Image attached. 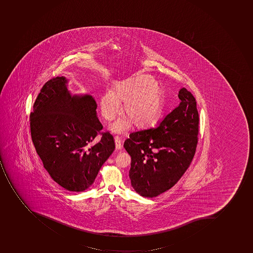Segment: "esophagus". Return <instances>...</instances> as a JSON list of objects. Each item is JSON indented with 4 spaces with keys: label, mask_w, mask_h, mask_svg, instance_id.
Masks as SVG:
<instances>
[{
    "label": "esophagus",
    "mask_w": 253,
    "mask_h": 253,
    "mask_svg": "<svg viewBox=\"0 0 253 253\" xmlns=\"http://www.w3.org/2000/svg\"><path fill=\"white\" fill-rule=\"evenodd\" d=\"M115 148L118 151H120L122 149V143L121 140L119 139V138H115Z\"/></svg>",
    "instance_id": "esophagus-1"
}]
</instances>
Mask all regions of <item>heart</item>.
<instances>
[{
	"instance_id": "heart-1",
	"label": "heart",
	"mask_w": 253,
	"mask_h": 253,
	"mask_svg": "<svg viewBox=\"0 0 253 253\" xmlns=\"http://www.w3.org/2000/svg\"><path fill=\"white\" fill-rule=\"evenodd\" d=\"M127 116L120 118L110 126L115 134H124L133 123L144 127L157 121L164 106V94L157 82L151 76L142 75L115 85L114 90L106 89L99 98L103 119L112 121L122 111Z\"/></svg>"
}]
</instances>
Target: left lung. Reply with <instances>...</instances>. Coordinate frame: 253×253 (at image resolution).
Wrapping results in <instances>:
<instances>
[{"instance_id":"8db88e82","label":"left lung","mask_w":253,"mask_h":253,"mask_svg":"<svg viewBox=\"0 0 253 253\" xmlns=\"http://www.w3.org/2000/svg\"><path fill=\"white\" fill-rule=\"evenodd\" d=\"M179 104L155 127L129 134L124 148L131 157V186L143 197H156L171 188L196 153L199 114L196 99L186 88L178 91Z\"/></svg>"}]
</instances>
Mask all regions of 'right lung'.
I'll return each instance as SVG.
<instances>
[{
  "label": "right lung",
  "mask_w": 253,
  "mask_h": 253,
  "mask_svg": "<svg viewBox=\"0 0 253 253\" xmlns=\"http://www.w3.org/2000/svg\"><path fill=\"white\" fill-rule=\"evenodd\" d=\"M66 77H56L41 89L30 114L37 153L56 183L70 191H85L108 160L115 144L109 132L93 142L102 126L93 96L72 94Z\"/></svg>",
  "instance_id": "obj_1"
}]
</instances>
